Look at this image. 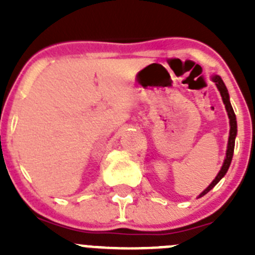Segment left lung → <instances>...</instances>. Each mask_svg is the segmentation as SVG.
I'll use <instances>...</instances> for the list:
<instances>
[{"label": "left lung", "instance_id": "1", "mask_svg": "<svg viewBox=\"0 0 255 255\" xmlns=\"http://www.w3.org/2000/svg\"><path fill=\"white\" fill-rule=\"evenodd\" d=\"M212 80H213V82L216 83V85H217L218 91H220V93H221V97H222V101H224V105H225V108H226L227 115H229V119H230V136H229V143H227L226 158H225L224 164H222V167H221L220 172L217 173L216 179L213 180L211 184H209L208 188H207L204 191H202L198 198L206 195L207 193H208L211 189L215 188L216 184H217V182L220 181V180L222 179L225 175H226L227 170H229V167H230V164H231V159H233L234 148H235L236 132H238V124H236V116H235V112H234V110H233V106H231V103H230V96H229V92H227L226 85H225L224 80L221 79V76H218V75L213 76V78H212Z\"/></svg>", "mask_w": 255, "mask_h": 255}]
</instances>
